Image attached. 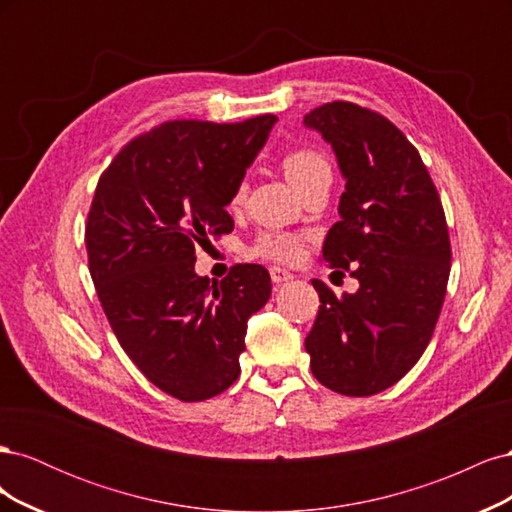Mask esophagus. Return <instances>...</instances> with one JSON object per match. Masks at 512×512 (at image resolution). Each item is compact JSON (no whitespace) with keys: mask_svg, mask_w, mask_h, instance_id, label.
Returning a JSON list of instances; mask_svg holds the SVG:
<instances>
[{"mask_svg":"<svg viewBox=\"0 0 512 512\" xmlns=\"http://www.w3.org/2000/svg\"><path fill=\"white\" fill-rule=\"evenodd\" d=\"M269 273H271L273 284H284V282H288V280H292V277H294L290 271L280 269V267H271Z\"/></svg>","mask_w":512,"mask_h":512,"instance_id":"1","label":"esophagus"}]
</instances>
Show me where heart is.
I'll list each match as a JSON object with an SVG mask.
<instances>
[{
	"label": "heart",
	"instance_id": "obj_1",
	"mask_svg": "<svg viewBox=\"0 0 512 512\" xmlns=\"http://www.w3.org/2000/svg\"><path fill=\"white\" fill-rule=\"evenodd\" d=\"M282 168L288 177V181L292 183L294 190H303L307 183H312L314 179H318L320 175L331 173L329 162L324 160L322 153L307 149V147H297L290 149L284 153L282 158ZM247 194V183L241 181L237 185L235 194H232L230 207L237 209L243 205ZM250 254L262 260H271V262H284V265H290L299 258L301 254V241L299 237L290 235V232L284 230H265L260 232L256 237V241L250 247Z\"/></svg>",
	"mask_w": 512,
	"mask_h": 512
}]
</instances>
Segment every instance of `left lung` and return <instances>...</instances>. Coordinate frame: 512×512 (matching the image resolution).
Instances as JSON below:
<instances>
[{
    "mask_svg": "<svg viewBox=\"0 0 512 512\" xmlns=\"http://www.w3.org/2000/svg\"><path fill=\"white\" fill-rule=\"evenodd\" d=\"M303 123L333 147L346 179L322 256L359 280L344 297L312 282L309 365L335 393L376 395L408 374L436 329L451 273L444 209L416 147L380 113L329 102Z\"/></svg>",
    "mask_w": 512,
    "mask_h": 512,
    "instance_id": "obj_1",
    "label": "left lung"
}]
</instances>
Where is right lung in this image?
<instances>
[{"instance_id":"obj_1","label":"right lung","mask_w":512,"mask_h":512,"mask_svg":"<svg viewBox=\"0 0 512 512\" xmlns=\"http://www.w3.org/2000/svg\"><path fill=\"white\" fill-rule=\"evenodd\" d=\"M275 121L162 123L98 181L85 226L98 299L132 363L181 401L215 397L239 378L247 318L271 297L265 267L235 265L209 282L194 262L235 226L226 205Z\"/></svg>"}]
</instances>
